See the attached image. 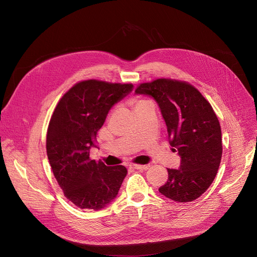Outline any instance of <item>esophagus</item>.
<instances>
[{
	"mask_svg": "<svg viewBox=\"0 0 257 257\" xmlns=\"http://www.w3.org/2000/svg\"><path fill=\"white\" fill-rule=\"evenodd\" d=\"M132 168L136 169V170H140V171H146V170H148V169L150 168V166L149 165H144V166H142V165H133Z\"/></svg>",
	"mask_w": 257,
	"mask_h": 257,
	"instance_id": "obj_1",
	"label": "esophagus"
}]
</instances>
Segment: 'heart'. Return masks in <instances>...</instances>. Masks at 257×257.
<instances>
[{"label": "heart", "instance_id": "b5f03b06", "mask_svg": "<svg viewBox=\"0 0 257 257\" xmlns=\"http://www.w3.org/2000/svg\"><path fill=\"white\" fill-rule=\"evenodd\" d=\"M145 102H148V101H145V100H139V101H138V103H137V105L142 104V103H145Z\"/></svg>", "mask_w": 257, "mask_h": 257}]
</instances>
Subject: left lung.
<instances>
[{
	"label": "left lung",
	"mask_w": 257,
	"mask_h": 257,
	"mask_svg": "<svg viewBox=\"0 0 257 257\" xmlns=\"http://www.w3.org/2000/svg\"><path fill=\"white\" fill-rule=\"evenodd\" d=\"M136 93L156 101L170 145L181 158L179 169H168L159 193L181 203L196 200L212 183L222 158L221 126L211 105L193 85L173 79L142 83Z\"/></svg>",
	"instance_id": "obj_1"
}]
</instances>
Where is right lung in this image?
I'll use <instances>...</instances> for the list:
<instances>
[{
  "label": "right lung",
  "instance_id": "obj_1",
  "mask_svg": "<svg viewBox=\"0 0 257 257\" xmlns=\"http://www.w3.org/2000/svg\"><path fill=\"white\" fill-rule=\"evenodd\" d=\"M132 89V84L81 81L63 94L51 116L47 133L49 163L66 199L81 209L106 207L126 177L124 166L97 163L89 158V150L110 108Z\"/></svg>",
  "mask_w": 257,
  "mask_h": 257
}]
</instances>
